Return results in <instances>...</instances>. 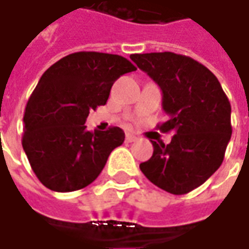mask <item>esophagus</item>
<instances>
[{"label":"esophagus","instance_id":"obj_1","mask_svg":"<svg viewBox=\"0 0 249 249\" xmlns=\"http://www.w3.org/2000/svg\"><path fill=\"white\" fill-rule=\"evenodd\" d=\"M125 140L128 142V143H132V142H135V140H138V138L133 135V133H126V136H125Z\"/></svg>","mask_w":249,"mask_h":249}]
</instances>
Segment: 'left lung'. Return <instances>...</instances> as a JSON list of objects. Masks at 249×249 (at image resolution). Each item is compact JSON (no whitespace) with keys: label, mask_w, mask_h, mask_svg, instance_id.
Segmentation results:
<instances>
[{"label":"left lung","mask_w":249,"mask_h":249,"mask_svg":"<svg viewBox=\"0 0 249 249\" xmlns=\"http://www.w3.org/2000/svg\"><path fill=\"white\" fill-rule=\"evenodd\" d=\"M131 60L162 89L172 132L169 144L154 142L153 157L140 163L150 181L173 195L197 188L215 173L231 136V102L215 75L191 57L172 52L132 54Z\"/></svg>","instance_id":"8db88e82"}]
</instances>
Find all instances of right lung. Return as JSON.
<instances>
[{"label":"right lung","mask_w":249,"mask_h":249,"mask_svg":"<svg viewBox=\"0 0 249 249\" xmlns=\"http://www.w3.org/2000/svg\"><path fill=\"white\" fill-rule=\"evenodd\" d=\"M133 71L131 61L117 54L77 52L42 75L25 106L21 144L46 188L72 192L87 187L124 143L118 126L91 132L84 124L89 110L106 105L118 77Z\"/></svg>","instance_id":"add662e5"}]
</instances>
